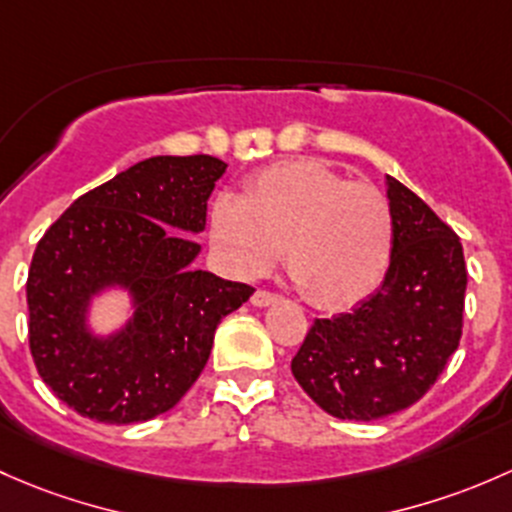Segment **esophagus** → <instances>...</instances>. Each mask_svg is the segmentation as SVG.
<instances>
[{
	"label": "esophagus",
	"mask_w": 512,
	"mask_h": 512,
	"mask_svg": "<svg viewBox=\"0 0 512 512\" xmlns=\"http://www.w3.org/2000/svg\"><path fill=\"white\" fill-rule=\"evenodd\" d=\"M278 300V295L276 293H271V291H261V288H258V291L251 295V303L256 305V308H266V305H273Z\"/></svg>",
	"instance_id": "esophagus-1"
}]
</instances>
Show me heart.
Returning a JSON list of instances; mask_svg holds the SVG:
<instances>
[{
	"instance_id": "b5f03b06",
	"label": "heart",
	"mask_w": 512,
	"mask_h": 512,
	"mask_svg": "<svg viewBox=\"0 0 512 512\" xmlns=\"http://www.w3.org/2000/svg\"><path fill=\"white\" fill-rule=\"evenodd\" d=\"M212 244L239 278H258L286 256L288 276L313 305L340 310L367 298L394 249L387 197L320 160H288L258 172L244 194L212 204Z\"/></svg>"
}]
</instances>
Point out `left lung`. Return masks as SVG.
Instances as JSON below:
<instances>
[{"label": "left lung", "instance_id": "1", "mask_svg": "<svg viewBox=\"0 0 512 512\" xmlns=\"http://www.w3.org/2000/svg\"><path fill=\"white\" fill-rule=\"evenodd\" d=\"M394 249L382 286L350 313L315 320L291 370L323 412L374 421L419 402L456 352L466 261L461 239L387 175Z\"/></svg>", "mask_w": 512, "mask_h": 512}]
</instances>
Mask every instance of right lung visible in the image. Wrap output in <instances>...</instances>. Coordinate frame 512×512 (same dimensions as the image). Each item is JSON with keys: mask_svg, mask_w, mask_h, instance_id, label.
I'll use <instances>...</instances> for the list:
<instances>
[{"mask_svg": "<svg viewBox=\"0 0 512 512\" xmlns=\"http://www.w3.org/2000/svg\"><path fill=\"white\" fill-rule=\"evenodd\" d=\"M226 165L212 155L142 160L78 197L31 258L26 303L34 365L81 416L135 424L170 412L197 382L221 318L254 293L192 266L207 199ZM131 295L134 315L96 336L92 298Z\"/></svg>", "mask_w": 512, "mask_h": 512, "instance_id": "right-lung-1", "label": "right lung"}]
</instances>
